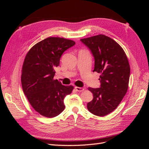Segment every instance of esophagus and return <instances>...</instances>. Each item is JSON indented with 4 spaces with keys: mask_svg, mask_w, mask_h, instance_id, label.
Masks as SVG:
<instances>
[{
    "mask_svg": "<svg viewBox=\"0 0 149 149\" xmlns=\"http://www.w3.org/2000/svg\"><path fill=\"white\" fill-rule=\"evenodd\" d=\"M75 90H76L77 91H78V92H81V91H84V88H80V87H77V86H75Z\"/></svg>",
    "mask_w": 149,
    "mask_h": 149,
    "instance_id": "34e87169",
    "label": "esophagus"
}]
</instances>
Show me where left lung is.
Here are the masks:
<instances>
[{
    "mask_svg": "<svg viewBox=\"0 0 149 149\" xmlns=\"http://www.w3.org/2000/svg\"><path fill=\"white\" fill-rule=\"evenodd\" d=\"M94 57L93 72L101 74L99 88H89L93 95L87 104L93 115L103 116L118 107L128 89L130 66L120 45L111 38L100 34L81 39Z\"/></svg>",
    "mask_w": 149,
    "mask_h": 149,
    "instance_id": "obj_1",
    "label": "left lung"
}]
</instances>
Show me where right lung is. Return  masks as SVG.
Instances as JSON below:
<instances>
[{"label": "right lung", "instance_id": "add662e5", "mask_svg": "<svg viewBox=\"0 0 149 149\" xmlns=\"http://www.w3.org/2000/svg\"><path fill=\"white\" fill-rule=\"evenodd\" d=\"M75 44L63 38L48 37L33 46L25 57L22 89L34 110L43 116L53 118L63 111L64 99L74 89L54 80V77L63 53Z\"/></svg>", "mask_w": 149, "mask_h": 149}]
</instances>
